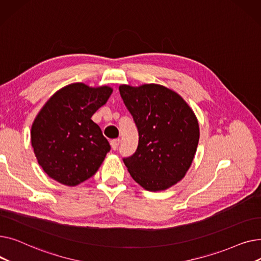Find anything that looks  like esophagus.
<instances>
[{
  "instance_id": "obj_1",
  "label": "esophagus",
  "mask_w": 261,
  "mask_h": 261,
  "mask_svg": "<svg viewBox=\"0 0 261 261\" xmlns=\"http://www.w3.org/2000/svg\"><path fill=\"white\" fill-rule=\"evenodd\" d=\"M119 144H120V140H119V139L111 141V147H112V149H113V150H116V149L118 148Z\"/></svg>"
}]
</instances>
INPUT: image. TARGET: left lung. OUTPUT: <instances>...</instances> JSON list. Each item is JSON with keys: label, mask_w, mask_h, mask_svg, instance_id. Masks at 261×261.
<instances>
[{"label": "left lung", "mask_w": 261, "mask_h": 261, "mask_svg": "<svg viewBox=\"0 0 261 261\" xmlns=\"http://www.w3.org/2000/svg\"><path fill=\"white\" fill-rule=\"evenodd\" d=\"M120 96L139 130L135 153L123 159L132 179L149 191L180 182L194 161L199 122L176 92L156 84L119 86Z\"/></svg>", "instance_id": "left-lung-1"}]
</instances>
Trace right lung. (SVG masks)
<instances>
[{"label":"right lung","mask_w":261,"mask_h":261,"mask_svg":"<svg viewBox=\"0 0 261 261\" xmlns=\"http://www.w3.org/2000/svg\"><path fill=\"white\" fill-rule=\"evenodd\" d=\"M109 86L67 85L50 96L31 130V142L43 171L60 184L76 186L93 176L110 145L91 117L112 94Z\"/></svg>","instance_id":"add662e5"}]
</instances>
